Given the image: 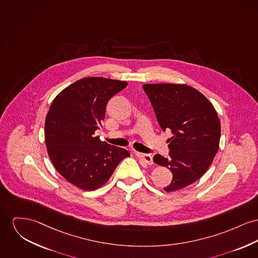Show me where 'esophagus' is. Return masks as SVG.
Listing matches in <instances>:
<instances>
[{
  "instance_id": "esophagus-1",
  "label": "esophagus",
  "mask_w": 258,
  "mask_h": 258,
  "mask_svg": "<svg viewBox=\"0 0 258 258\" xmlns=\"http://www.w3.org/2000/svg\"><path fill=\"white\" fill-rule=\"evenodd\" d=\"M139 160L143 163H146V164H153V156L151 155H147V154H141V153H136Z\"/></svg>"
}]
</instances>
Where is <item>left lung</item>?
<instances>
[{"mask_svg": "<svg viewBox=\"0 0 258 258\" xmlns=\"http://www.w3.org/2000/svg\"><path fill=\"white\" fill-rule=\"evenodd\" d=\"M159 126L171 130L168 156L155 155L154 161L173 174L166 191L183 189L199 180L216 155L221 126L213 105L188 85L145 84Z\"/></svg>", "mask_w": 258, "mask_h": 258, "instance_id": "8db88e82", "label": "left lung"}]
</instances>
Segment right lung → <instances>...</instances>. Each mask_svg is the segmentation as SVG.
I'll return each instance as SVG.
<instances>
[{
	"label": "right lung",
	"mask_w": 258,
	"mask_h": 258,
	"mask_svg": "<svg viewBox=\"0 0 258 258\" xmlns=\"http://www.w3.org/2000/svg\"><path fill=\"white\" fill-rule=\"evenodd\" d=\"M125 81L87 77L62 90L52 101L45 122V142L53 166L69 183L86 190L102 187L128 151L103 142L105 107Z\"/></svg>",
	"instance_id": "obj_1"
}]
</instances>
